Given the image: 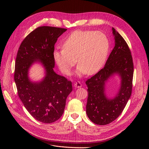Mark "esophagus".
Wrapping results in <instances>:
<instances>
[{
  "instance_id": "esophagus-1",
  "label": "esophagus",
  "mask_w": 149,
  "mask_h": 149,
  "mask_svg": "<svg viewBox=\"0 0 149 149\" xmlns=\"http://www.w3.org/2000/svg\"><path fill=\"white\" fill-rule=\"evenodd\" d=\"M74 88H81V87L82 86V84H81V83L79 82V81L75 82L74 84Z\"/></svg>"
}]
</instances>
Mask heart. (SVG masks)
Here are the masks:
<instances>
[{
	"mask_svg": "<svg viewBox=\"0 0 149 149\" xmlns=\"http://www.w3.org/2000/svg\"><path fill=\"white\" fill-rule=\"evenodd\" d=\"M63 47L53 53L60 70L68 76L77 61L76 74L81 76L86 73L95 74L101 69L109 53V41L101 31L76 30L66 38Z\"/></svg>",
	"mask_w": 149,
	"mask_h": 149,
	"instance_id": "heart-1",
	"label": "heart"
}]
</instances>
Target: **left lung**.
I'll use <instances>...</instances> for the list:
<instances>
[{
    "mask_svg": "<svg viewBox=\"0 0 149 149\" xmlns=\"http://www.w3.org/2000/svg\"><path fill=\"white\" fill-rule=\"evenodd\" d=\"M115 45L104 67L88 79V97L86 114L93 123L106 125L118 118L131 95L134 65L130 49L123 37L112 28ZM118 75L121 79L120 88L112 98L105 93V84L112 77Z\"/></svg>",
    "mask_w": 149,
    "mask_h": 149,
    "instance_id": "left-lung-1",
    "label": "left lung"
}]
</instances>
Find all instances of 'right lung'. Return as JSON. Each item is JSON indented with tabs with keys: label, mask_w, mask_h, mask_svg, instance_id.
<instances>
[{
	"label": "right lung",
	"mask_w": 149,
	"mask_h": 149,
	"mask_svg": "<svg viewBox=\"0 0 149 149\" xmlns=\"http://www.w3.org/2000/svg\"><path fill=\"white\" fill-rule=\"evenodd\" d=\"M66 30L40 26L26 36L17 52L14 80L18 94L29 113L43 123H52L60 118L72 91L70 81L53 70L54 46ZM37 62L44 67L45 76L39 82H33L29 78V70Z\"/></svg>",
	"instance_id": "1"
}]
</instances>
